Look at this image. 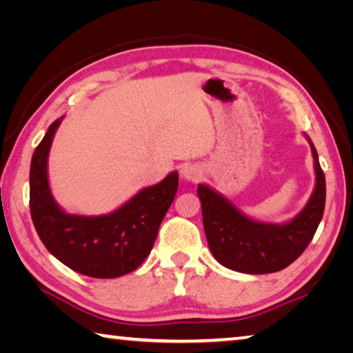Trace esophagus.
<instances>
[{"label": "esophagus", "instance_id": "obj_1", "mask_svg": "<svg viewBox=\"0 0 353 353\" xmlns=\"http://www.w3.org/2000/svg\"><path fill=\"white\" fill-rule=\"evenodd\" d=\"M181 174L183 179H187V181H191V182H196L199 181V179L202 177V168L199 165H194V163H187L183 165L181 168Z\"/></svg>", "mask_w": 353, "mask_h": 353}]
</instances>
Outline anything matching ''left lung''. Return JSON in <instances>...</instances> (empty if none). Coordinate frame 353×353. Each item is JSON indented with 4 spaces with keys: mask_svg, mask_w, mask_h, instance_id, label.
I'll list each match as a JSON object with an SVG mask.
<instances>
[{
    "mask_svg": "<svg viewBox=\"0 0 353 353\" xmlns=\"http://www.w3.org/2000/svg\"><path fill=\"white\" fill-rule=\"evenodd\" d=\"M314 188L305 207L286 223H263L244 214L235 204L207 183L198 185L202 221L208 248L221 265L244 274H270L285 270L313 240L324 214L325 177L313 141Z\"/></svg>",
    "mask_w": 353,
    "mask_h": 353,
    "instance_id": "8db88e82",
    "label": "left lung"
}]
</instances>
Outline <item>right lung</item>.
<instances>
[{"label": "right lung", "mask_w": 353, "mask_h": 353, "mask_svg": "<svg viewBox=\"0 0 353 353\" xmlns=\"http://www.w3.org/2000/svg\"><path fill=\"white\" fill-rule=\"evenodd\" d=\"M62 119L48 128L31 160L29 205L35 230L50 254L83 276L115 279L132 272L151 252L174 201L179 172L171 171L162 182L141 188L110 213H68L52 196L48 177V157Z\"/></svg>", "instance_id": "right-lung-1"}]
</instances>
